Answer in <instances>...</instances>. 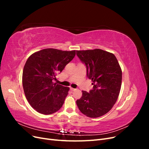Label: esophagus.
<instances>
[{"mask_svg": "<svg viewBox=\"0 0 149 149\" xmlns=\"http://www.w3.org/2000/svg\"><path fill=\"white\" fill-rule=\"evenodd\" d=\"M70 89L71 90V91H74V90H76V89L73 88H70Z\"/></svg>", "mask_w": 149, "mask_h": 149, "instance_id": "1", "label": "esophagus"}]
</instances>
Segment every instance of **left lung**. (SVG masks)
Wrapping results in <instances>:
<instances>
[{"label":"left lung","instance_id":"obj_1","mask_svg":"<svg viewBox=\"0 0 149 149\" xmlns=\"http://www.w3.org/2000/svg\"><path fill=\"white\" fill-rule=\"evenodd\" d=\"M76 55L87 70L93 89L82 91L76 101L79 111L89 118H96L107 113L118 100L122 83V70L114 54L101 49L78 50Z\"/></svg>","mask_w":149,"mask_h":149}]
</instances>
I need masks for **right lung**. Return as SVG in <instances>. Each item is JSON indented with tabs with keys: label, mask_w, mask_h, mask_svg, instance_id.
Returning a JSON list of instances; mask_svg holds the SVG:
<instances>
[{
	"label": "right lung",
	"mask_w": 149,
	"mask_h": 149,
	"mask_svg": "<svg viewBox=\"0 0 149 149\" xmlns=\"http://www.w3.org/2000/svg\"><path fill=\"white\" fill-rule=\"evenodd\" d=\"M75 55V50L46 48L33 53L26 60L22 74L24 91L30 106L39 113L52 114L63 104L70 88L53 81Z\"/></svg>",
	"instance_id": "add662e5"
}]
</instances>
